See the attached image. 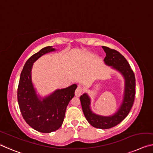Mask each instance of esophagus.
I'll list each match as a JSON object with an SVG mask.
<instances>
[{
    "mask_svg": "<svg viewBox=\"0 0 153 153\" xmlns=\"http://www.w3.org/2000/svg\"><path fill=\"white\" fill-rule=\"evenodd\" d=\"M82 92H83V89H82V86L80 85H78L76 90V92H75V94H76V97H79L82 94Z\"/></svg>",
    "mask_w": 153,
    "mask_h": 153,
    "instance_id": "obj_1",
    "label": "esophagus"
}]
</instances>
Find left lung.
<instances>
[{
    "mask_svg": "<svg viewBox=\"0 0 153 153\" xmlns=\"http://www.w3.org/2000/svg\"><path fill=\"white\" fill-rule=\"evenodd\" d=\"M102 48L106 53V56L103 60L104 63L119 72L124 79L125 87L122 102L113 114L101 116L92 111L91 99L88 93H84L79 99L84 116L90 124L95 128L107 129L119 124L129 113L135 99V78L129 62L120 53L105 46H102Z\"/></svg>",
    "mask_w": 153,
    "mask_h": 153,
    "instance_id": "8db88e82",
    "label": "left lung"
}]
</instances>
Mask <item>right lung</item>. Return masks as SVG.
<instances>
[{
	"label": "right lung",
	"mask_w": 153,
	"mask_h": 153,
	"mask_svg": "<svg viewBox=\"0 0 153 153\" xmlns=\"http://www.w3.org/2000/svg\"><path fill=\"white\" fill-rule=\"evenodd\" d=\"M56 50L52 46H48L29 58L19 82L18 101L22 114L29 126L41 133H51L61 127L67 107L77 86L74 84L65 88L56 89L43 97L37 93L32 81L33 63L43 55Z\"/></svg>",
	"instance_id": "add662e5"
}]
</instances>
